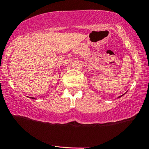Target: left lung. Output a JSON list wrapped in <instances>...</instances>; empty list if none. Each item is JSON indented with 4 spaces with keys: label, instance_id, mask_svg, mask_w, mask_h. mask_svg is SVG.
<instances>
[{
    "label": "left lung",
    "instance_id": "1",
    "mask_svg": "<svg viewBox=\"0 0 149 149\" xmlns=\"http://www.w3.org/2000/svg\"><path fill=\"white\" fill-rule=\"evenodd\" d=\"M126 93H127V92H126ZM125 94H123V95H122L119 96V97H118V98H119V97H122V96H123V95H125Z\"/></svg>",
    "mask_w": 149,
    "mask_h": 149
}]
</instances>
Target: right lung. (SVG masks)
<instances>
[{
	"label": "right lung",
	"mask_w": 149,
	"mask_h": 149,
	"mask_svg": "<svg viewBox=\"0 0 149 149\" xmlns=\"http://www.w3.org/2000/svg\"><path fill=\"white\" fill-rule=\"evenodd\" d=\"M29 97V98H32V99H33V100H36L37 98H35V97Z\"/></svg>",
	"instance_id": "add662e5"
}]
</instances>
